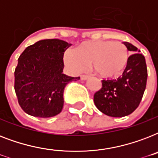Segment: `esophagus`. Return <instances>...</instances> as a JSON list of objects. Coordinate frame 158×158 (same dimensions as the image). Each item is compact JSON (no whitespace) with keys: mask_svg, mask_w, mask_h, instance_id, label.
<instances>
[{"mask_svg":"<svg viewBox=\"0 0 158 158\" xmlns=\"http://www.w3.org/2000/svg\"><path fill=\"white\" fill-rule=\"evenodd\" d=\"M89 75H86V74H81L80 75V79H83V80H84V79H87L88 78H89Z\"/></svg>","mask_w":158,"mask_h":158,"instance_id":"obj_1","label":"esophagus"}]
</instances>
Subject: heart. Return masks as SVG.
I'll return each mask as SVG.
<instances>
[{
	"label": "heart",
	"mask_w": 158,
	"mask_h": 158,
	"mask_svg": "<svg viewBox=\"0 0 158 158\" xmlns=\"http://www.w3.org/2000/svg\"><path fill=\"white\" fill-rule=\"evenodd\" d=\"M129 56V51L122 43L92 40L77 45L74 52H66L64 60L73 71H82L90 64L92 70L98 76L111 79L117 78L124 72Z\"/></svg>",
	"instance_id": "1"
}]
</instances>
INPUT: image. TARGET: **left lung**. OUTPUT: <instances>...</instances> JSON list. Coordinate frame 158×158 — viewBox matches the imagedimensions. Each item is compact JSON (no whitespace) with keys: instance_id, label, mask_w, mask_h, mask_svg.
<instances>
[{"instance_id":"8db88e82","label":"left lung","mask_w":158,"mask_h":158,"mask_svg":"<svg viewBox=\"0 0 158 158\" xmlns=\"http://www.w3.org/2000/svg\"><path fill=\"white\" fill-rule=\"evenodd\" d=\"M133 52L121 76L116 79H102V88L94 94V102L100 111L112 117L131 114L139 106L146 89L148 70L144 56L136 47L124 42Z\"/></svg>"}]
</instances>
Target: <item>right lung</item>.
<instances>
[{
  "instance_id": "right-lung-1",
  "label": "right lung",
  "mask_w": 158,
  "mask_h": 158,
  "mask_svg": "<svg viewBox=\"0 0 158 158\" xmlns=\"http://www.w3.org/2000/svg\"><path fill=\"white\" fill-rule=\"evenodd\" d=\"M70 46L60 39H44L28 46L19 56L15 70V91L24 112L48 118L61 111L64 87L79 79L62 73L64 53Z\"/></svg>"
}]
</instances>
